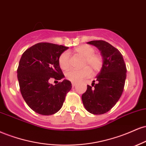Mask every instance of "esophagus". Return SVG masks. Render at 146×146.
<instances>
[{"mask_svg":"<svg viewBox=\"0 0 146 146\" xmlns=\"http://www.w3.org/2000/svg\"><path fill=\"white\" fill-rule=\"evenodd\" d=\"M72 87H74L75 85H76V83H74V82H72Z\"/></svg>","mask_w":146,"mask_h":146,"instance_id":"1","label":"esophagus"}]
</instances>
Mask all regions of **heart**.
<instances>
[{
    "mask_svg": "<svg viewBox=\"0 0 146 146\" xmlns=\"http://www.w3.org/2000/svg\"><path fill=\"white\" fill-rule=\"evenodd\" d=\"M74 52L84 57L83 66H85L80 70H70L66 74L67 79L72 82H78L85 77L89 76L91 70L93 72H98L101 70L103 64L102 57L100 54L95 53L96 50L89 45H81L76 47ZM59 65L62 70H67L70 67V54L65 51L60 54Z\"/></svg>",
    "mask_w": 146,
    "mask_h": 146,
    "instance_id": "heart-1",
    "label": "heart"
}]
</instances>
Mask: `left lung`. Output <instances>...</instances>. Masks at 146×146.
<instances>
[{
    "label": "left lung",
    "mask_w": 146,
    "mask_h": 146,
    "mask_svg": "<svg viewBox=\"0 0 146 146\" xmlns=\"http://www.w3.org/2000/svg\"><path fill=\"white\" fill-rule=\"evenodd\" d=\"M100 50L103 59L102 69L92 86L87 85L82 95L84 107L94 115L110 111L120 98L126 78V67L122 54L114 46L103 40L87 42Z\"/></svg>",
    "instance_id": "left-lung-1"
}]
</instances>
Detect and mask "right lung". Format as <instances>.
Returning a JSON list of instances; mask_svg holds the SVG:
<instances>
[{"label":"right lung","instance_id":"right-lung-1","mask_svg":"<svg viewBox=\"0 0 146 146\" xmlns=\"http://www.w3.org/2000/svg\"><path fill=\"white\" fill-rule=\"evenodd\" d=\"M68 48L62 45L41 42L22 54L17 70L20 92L26 103L37 113L43 115L56 113L72 89L70 80L65 79L54 85L48 82L52 78L55 80L64 78L59 57Z\"/></svg>","mask_w":146,"mask_h":146}]
</instances>
